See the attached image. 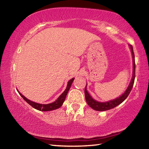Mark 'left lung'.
<instances>
[{
  "label": "left lung",
  "mask_w": 149,
  "mask_h": 149,
  "mask_svg": "<svg viewBox=\"0 0 149 149\" xmlns=\"http://www.w3.org/2000/svg\"><path fill=\"white\" fill-rule=\"evenodd\" d=\"M131 51H132V57H133V76L132 79L131 80L130 84L128 86L127 89H126L124 93H123L120 97H118L117 99L109 100L108 102H98L97 100H95L93 99L89 93H88L86 87L85 86V100H86V102H87L88 105L91 108H92L93 110H97V111H105L108 110L110 109H112V108L117 107L118 105L120 104L122 102L124 101L126 99V98L128 97V95H130L131 91L132 89V87L133 86V84H134L135 81V56H134V52H133V47L132 45H130Z\"/></svg>",
  "instance_id": "obj_1"
}]
</instances>
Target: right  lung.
Returning a JSON list of instances; mask_svg holds the SVG:
<instances>
[{"label": "right lung", "mask_w": 149, "mask_h": 149, "mask_svg": "<svg viewBox=\"0 0 149 149\" xmlns=\"http://www.w3.org/2000/svg\"><path fill=\"white\" fill-rule=\"evenodd\" d=\"M74 80V78H72V79H70L69 81L68 82L66 89H65L64 91L62 93L61 95L58 98V99L56 100H55L54 102L50 103V104H39V103L33 102L31 100L27 99V98L25 97L24 95H22L21 93L18 91V90L17 91L19 93V95H21V97L23 98V99L26 100V101L28 103L29 105H31L32 107H33L34 108H35V109L40 111H50V110L57 109V108H59L63 104V102H64L65 97H66L67 93L68 92V91L70 89V87H71Z\"/></svg>", "instance_id": "obj_1"}]
</instances>
